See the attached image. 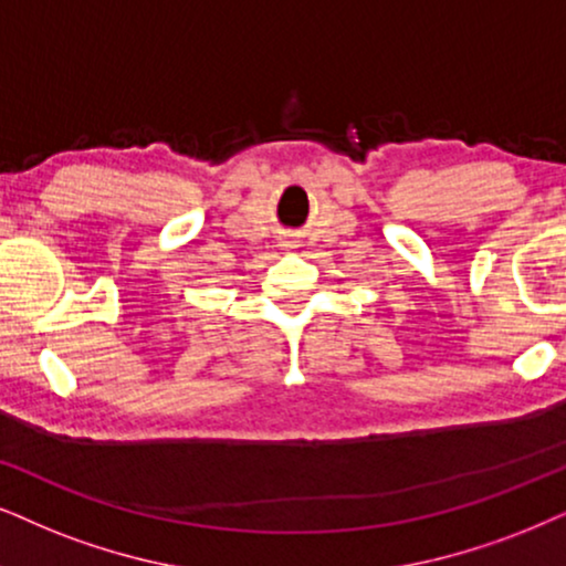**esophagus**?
<instances>
[{"mask_svg":"<svg viewBox=\"0 0 566 566\" xmlns=\"http://www.w3.org/2000/svg\"><path fill=\"white\" fill-rule=\"evenodd\" d=\"M284 248H290V245H284Z\"/></svg>","mask_w":566,"mask_h":566,"instance_id":"esophagus-1","label":"esophagus"}]
</instances>
